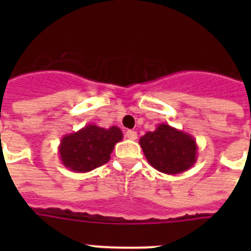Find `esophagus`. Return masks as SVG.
<instances>
[{"mask_svg":"<svg viewBox=\"0 0 251 251\" xmlns=\"http://www.w3.org/2000/svg\"><path fill=\"white\" fill-rule=\"evenodd\" d=\"M126 137H127L128 139L134 141V139H137V132H134V130H127V132H126Z\"/></svg>","mask_w":251,"mask_h":251,"instance_id":"1","label":"esophagus"}]
</instances>
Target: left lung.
Returning <instances> with one entry per match:
<instances>
[{
  "mask_svg": "<svg viewBox=\"0 0 251 251\" xmlns=\"http://www.w3.org/2000/svg\"><path fill=\"white\" fill-rule=\"evenodd\" d=\"M139 145L148 163L162 174H182L197 161V145L194 137L165 123L158 124L156 130L141 137Z\"/></svg>",
  "mask_w": 251,
  "mask_h": 251,
  "instance_id": "1",
  "label": "left lung"
}]
</instances>
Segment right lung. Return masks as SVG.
<instances>
[{
	"instance_id": "add662e5",
	"label": "right lung",
	"mask_w": 251,
	"mask_h": 251,
	"mask_svg": "<svg viewBox=\"0 0 251 251\" xmlns=\"http://www.w3.org/2000/svg\"><path fill=\"white\" fill-rule=\"evenodd\" d=\"M122 139L123 133L115 126L105 129L95 124H86L77 132L61 138L60 159L66 168L74 172H89L109 161L113 148Z\"/></svg>"
}]
</instances>
